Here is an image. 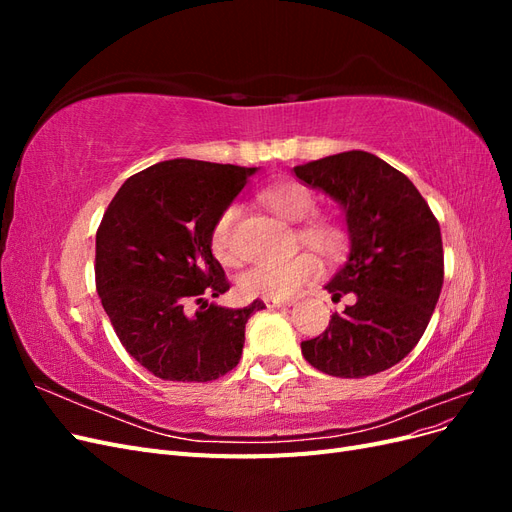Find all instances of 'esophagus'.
I'll list each match as a JSON object with an SVG mask.
<instances>
[{
	"label": "esophagus",
	"instance_id": "obj_1",
	"mask_svg": "<svg viewBox=\"0 0 512 512\" xmlns=\"http://www.w3.org/2000/svg\"><path fill=\"white\" fill-rule=\"evenodd\" d=\"M265 301L267 307H290L292 301H286V299H262Z\"/></svg>",
	"mask_w": 512,
	"mask_h": 512
}]
</instances>
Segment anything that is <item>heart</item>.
Listing matches in <instances>:
<instances>
[{"mask_svg": "<svg viewBox=\"0 0 512 512\" xmlns=\"http://www.w3.org/2000/svg\"><path fill=\"white\" fill-rule=\"evenodd\" d=\"M260 200L277 218L286 222H303L297 230V241L324 258H339L350 243L348 226L335 215H314L316 196L303 183L280 181L260 190ZM239 218V205H226L209 230V245L222 262H235V222ZM320 265L312 254H297L284 262H262L247 269L239 277V288L247 297L262 299H288L305 284L314 282Z\"/></svg>", "mask_w": 512, "mask_h": 512, "instance_id": "heart-1", "label": "heart"}]
</instances>
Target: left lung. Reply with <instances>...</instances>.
Segmentation results:
<instances>
[{"label":"left lung","instance_id":"obj_1","mask_svg":"<svg viewBox=\"0 0 512 512\" xmlns=\"http://www.w3.org/2000/svg\"><path fill=\"white\" fill-rule=\"evenodd\" d=\"M346 211L350 258L327 284L339 301L322 335L301 342L305 361L335 378H365L397 365L423 337L444 282L436 215L414 183L367 151L294 166Z\"/></svg>","mask_w":512,"mask_h":512}]
</instances>
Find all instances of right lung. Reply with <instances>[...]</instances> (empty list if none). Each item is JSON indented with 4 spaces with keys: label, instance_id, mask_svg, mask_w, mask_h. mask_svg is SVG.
Wrapping results in <instances>:
<instances>
[{
    "label": "right lung",
    "instance_id": "1",
    "mask_svg": "<svg viewBox=\"0 0 512 512\" xmlns=\"http://www.w3.org/2000/svg\"><path fill=\"white\" fill-rule=\"evenodd\" d=\"M254 173L200 160L160 162L132 175L104 211L96 288L121 346L149 374L209 382L237 367L245 322L265 303L228 309L205 301L230 288L209 230Z\"/></svg>",
    "mask_w": 512,
    "mask_h": 512
}]
</instances>
